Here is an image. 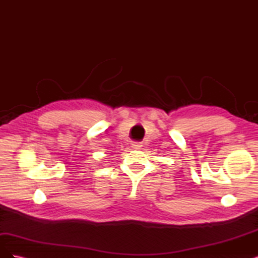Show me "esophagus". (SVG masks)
Wrapping results in <instances>:
<instances>
[{
	"instance_id": "34e87169",
	"label": "esophagus",
	"mask_w": 258,
	"mask_h": 258,
	"mask_svg": "<svg viewBox=\"0 0 258 258\" xmlns=\"http://www.w3.org/2000/svg\"><path fill=\"white\" fill-rule=\"evenodd\" d=\"M131 145H132V147L136 148V150H139V148H141V146H142V144L140 142H132Z\"/></svg>"
}]
</instances>
